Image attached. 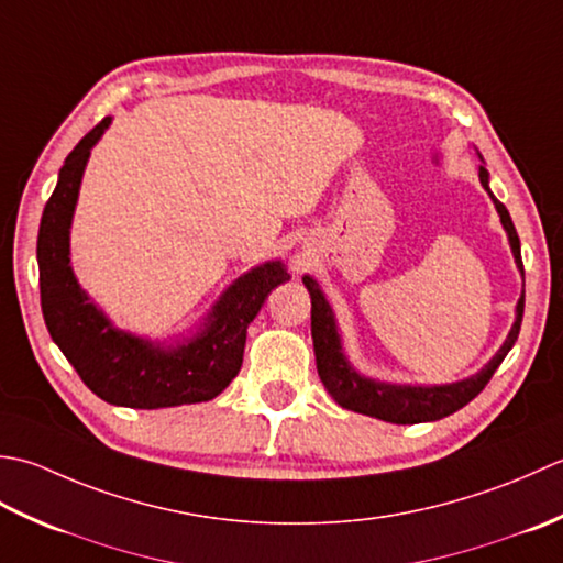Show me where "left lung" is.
I'll list each match as a JSON object with an SVG mask.
<instances>
[{
	"label": "left lung",
	"mask_w": 563,
	"mask_h": 563,
	"mask_svg": "<svg viewBox=\"0 0 563 563\" xmlns=\"http://www.w3.org/2000/svg\"><path fill=\"white\" fill-rule=\"evenodd\" d=\"M478 179L484 189L490 194L488 187V172L486 167H478ZM493 203H496V211L500 216V223L506 228L515 265L522 269V255H520V238L515 231L512 218L506 206H503L496 197L490 194ZM303 284L308 294H311V335H313V350H316V366L318 376L328 394L338 400L342 408L362 412V416H372L386 422H396V426H416V422H428V420H440L452 416L459 408H464L468 400H474L484 386L490 382V376L496 374L500 362L506 360V354L512 350L515 340L520 335V323L525 313V294L520 296L518 308H515V323L508 332V340L503 342V347L496 352L484 369L478 374L464 378V382L444 384V386H396V384H384L374 382V378H366L352 369L347 362L345 352H342L340 332L335 325V316H332V308L325 301L323 291L313 277H303Z\"/></svg>",
	"instance_id": "obj_1"
}]
</instances>
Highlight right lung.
<instances>
[{
	"instance_id": "obj_1",
	"label": "right lung",
	"mask_w": 563,
	"mask_h": 563,
	"mask_svg": "<svg viewBox=\"0 0 563 563\" xmlns=\"http://www.w3.org/2000/svg\"><path fill=\"white\" fill-rule=\"evenodd\" d=\"M99 121L65 157L38 228V282L45 325L79 378L101 400L125 408H172L211 400L243 364L247 325L274 286L289 282L279 260L228 286L197 338L163 347L117 330L79 289L70 267V225L89 151L109 129Z\"/></svg>"
}]
</instances>
